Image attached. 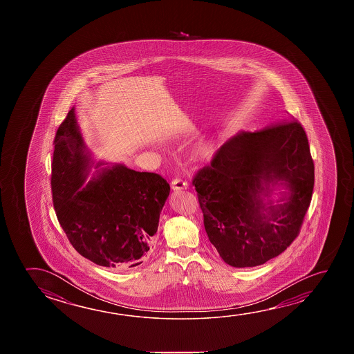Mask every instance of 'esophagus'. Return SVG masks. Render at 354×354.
<instances>
[{"label": "esophagus", "mask_w": 354, "mask_h": 354, "mask_svg": "<svg viewBox=\"0 0 354 354\" xmlns=\"http://www.w3.org/2000/svg\"><path fill=\"white\" fill-rule=\"evenodd\" d=\"M171 189H173L174 192L184 190V189H187V183L183 179H180V178H176V179L171 181Z\"/></svg>", "instance_id": "esophagus-1"}]
</instances>
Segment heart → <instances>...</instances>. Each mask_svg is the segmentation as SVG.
<instances>
[{"instance_id":"b5f03b06","label":"heart","mask_w":354,"mask_h":354,"mask_svg":"<svg viewBox=\"0 0 354 354\" xmlns=\"http://www.w3.org/2000/svg\"><path fill=\"white\" fill-rule=\"evenodd\" d=\"M209 151V148L207 147V145H205L203 148V153H205V154H207Z\"/></svg>"}]
</instances>
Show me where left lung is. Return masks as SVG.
Masks as SVG:
<instances>
[{
	"mask_svg": "<svg viewBox=\"0 0 354 354\" xmlns=\"http://www.w3.org/2000/svg\"><path fill=\"white\" fill-rule=\"evenodd\" d=\"M279 179L292 194L281 205L267 207L260 195L269 182ZM313 184L310 145L295 118L234 136L192 178L209 242L236 268L261 266L294 242L310 207Z\"/></svg>",
	"mask_w": 354,
	"mask_h": 354,
	"instance_id": "left-lung-1",
	"label": "left lung"
}]
</instances>
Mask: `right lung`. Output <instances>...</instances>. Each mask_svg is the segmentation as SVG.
Instances as JSON below:
<instances>
[{
    "label": "right lung",
    "instance_id": "add662e5",
    "mask_svg": "<svg viewBox=\"0 0 354 354\" xmlns=\"http://www.w3.org/2000/svg\"><path fill=\"white\" fill-rule=\"evenodd\" d=\"M53 145V205L71 245L101 267L140 266L154 243L170 192L168 181L117 164L82 186L90 159L74 109L59 126Z\"/></svg>",
    "mask_w": 354,
    "mask_h": 354
}]
</instances>
